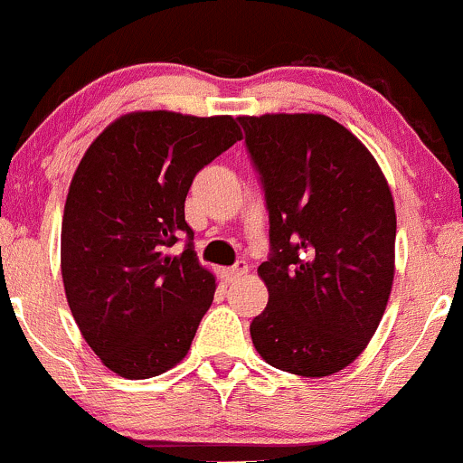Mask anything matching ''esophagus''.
<instances>
[{
	"mask_svg": "<svg viewBox=\"0 0 463 463\" xmlns=\"http://www.w3.org/2000/svg\"><path fill=\"white\" fill-rule=\"evenodd\" d=\"M246 272H248V263L246 261H237L235 266L228 268V277H231V279H240Z\"/></svg>",
	"mask_w": 463,
	"mask_h": 463,
	"instance_id": "esophagus-1",
	"label": "esophagus"
}]
</instances>
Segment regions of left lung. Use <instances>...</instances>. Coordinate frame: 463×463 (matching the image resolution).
<instances>
[{
  "label": "left lung",
  "instance_id": "1",
  "mask_svg": "<svg viewBox=\"0 0 463 463\" xmlns=\"http://www.w3.org/2000/svg\"><path fill=\"white\" fill-rule=\"evenodd\" d=\"M270 217L259 266L268 307L252 345L272 367L323 378L352 364L393 286L395 208L378 162L323 114L240 116Z\"/></svg>",
  "mask_w": 463,
  "mask_h": 463
}]
</instances>
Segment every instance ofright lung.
<instances>
[{"label":"right lung","instance_id":"obj_1","mask_svg":"<svg viewBox=\"0 0 463 463\" xmlns=\"http://www.w3.org/2000/svg\"><path fill=\"white\" fill-rule=\"evenodd\" d=\"M241 140L232 116L134 111L85 151L61 228V274L80 334L114 373L154 378L191 349L215 277L184 202L193 177ZM185 240V250L170 248Z\"/></svg>","mask_w":463,"mask_h":463}]
</instances>
